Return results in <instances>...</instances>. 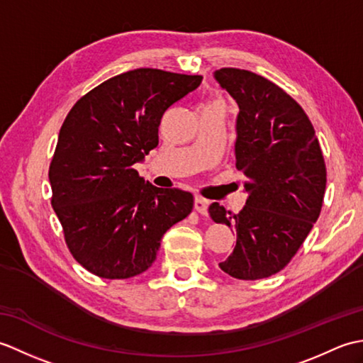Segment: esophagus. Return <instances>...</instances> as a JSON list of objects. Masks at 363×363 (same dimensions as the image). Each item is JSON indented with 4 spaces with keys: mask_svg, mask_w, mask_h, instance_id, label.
<instances>
[{
    "mask_svg": "<svg viewBox=\"0 0 363 363\" xmlns=\"http://www.w3.org/2000/svg\"><path fill=\"white\" fill-rule=\"evenodd\" d=\"M207 207H209V201L207 199L196 196L195 198V211L201 215H207Z\"/></svg>",
    "mask_w": 363,
    "mask_h": 363,
    "instance_id": "1",
    "label": "esophagus"
}]
</instances>
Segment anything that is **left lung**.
Masks as SVG:
<instances>
[{
    "mask_svg": "<svg viewBox=\"0 0 363 363\" xmlns=\"http://www.w3.org/2000/svg\"><path fill=\"white\" fill-rule=\"evenodd\" d=\"M215 79L238 104L235 167L250 196L238 213L209 206L215 223L237 230L233 254L220 268L242 281L279 273L318 220L326 190V164L303 107L274 82L238 68Z\"/></svg>",
    "mask_w": 363,
    "mask_h": 363,
    "instance_id": "8db88e82",
    "label": "left lung"
}]
</instances>
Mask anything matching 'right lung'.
Here are the masks:
<instances>
[{"mask_svg": "<svg viewBox=\"0 0 363 363\" xmlns=\"http://www.w3.org/2000/svg\"><path fill=\"white\" fill-rule=\"evenodd\" d=\"M201 81L137 68L91 89L65 117L50 164L51 206L72 256L91 274L146 272L164 234L194 209L191 194L145 184L134 164L159 145L162 115Z\"/></svg>", "mask_w": 363, "mask_h": 363, "instance_id": "add662e5", "label": "right lung"}]
</instances>
